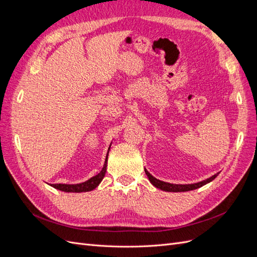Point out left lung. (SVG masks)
Returning a JSON list of instances; mask_svg holds the SVG:
<instances>
[{"instance_id":"left-lung-1","label":"left lung","mask_w":257,"mask_h":257,"mask_svg":"<svg viewBox=\"0 0 257 257\" xmlns=\"http://www.w3.org/2000/svg\"><path fill=\"white\" fill-rule=\"evenodd\" d=\"M145 173L149 178L150 182L155 186V188H158L162 191H165V192H188V191H193V190H196L198 188H201V186L211 182L212 180L216 178V176L219 175L220 173H217L213 176H211L210 178L206 179V180H203L200 182L197 183H191V184H174V183H168V182H164V181H161L159 179L154 178L149 172H148L147 169H145Z\"/></svg>"}]
</instances>
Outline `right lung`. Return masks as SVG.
I'll list each match as a JSON object with an SVG mask.
<instances>
[{
    "label": "right lung",
    "mask_w": 257,
    "mask_h": 257,
    "mask_svg": "<svg viewBox=\"0 0 257 257\" xmlns=\"http://www.w3.org/2000/svg\"><path fill=\"white\" fill-rule=\"evenodd\" d=\"M111 144L108 148V151L106 154V159H105V163L104 166L100 170L99 174H97L96 176L90 178L89 180L81 182V183H77V184H63V183H57V184H50L52 188L63 191V192H68V193H81V192H90L92 190H94L96 186H98V184L102 182V180L105 177L106 170H107V160H108V153H109Z\"/></svg>",
    "instance_id": "1"
}]
</instances>
